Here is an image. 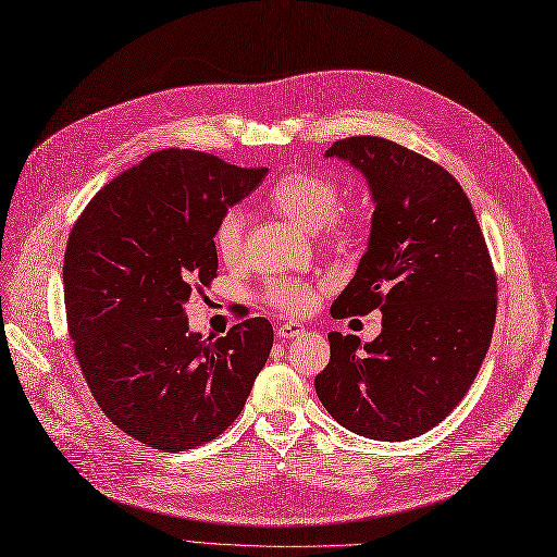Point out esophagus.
Wrapping results in <instances>:
<instances>
[{
    "mask_svg": "<svg viewBox=\"0 0 557 557\" xmlns=\"http://www.w3.org/2000/svg\"><path fill=\"white\" fill-rule=\"evenodd\" d=\"M305 332V327L302 325H298V323H282L280 327H277V336L280 338H296V336H300Z\"/></svg>",
    "mask_w": 557,
    "mask_h": 557,
    "instance_id": "1",
    "label": "esophagus"
}]
</instances>
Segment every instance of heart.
Masks as SVG:
<instances>
[{
    "label": "heart",
    "instance_id": "b5f03b06",
    "mask_svg": "<svg viewBox=\"0 0 557 557\" xmlns=\"http://www.w3.org/2000/svg\"><path fill=\"white\" fill-rule=\"evenodd\" d=\"M271 208L307 232L327 230L334 242L347 239L355 230V219L341 216V187L327 175L296 171L273 185ZM246 219L242 208H230L214 227V248L223 261H237L244 255ZM263 298L286 313H305L315 305L318 286L307 280L275 277L263 286Z\"/></svg>",
    "mask_w": 557,
    "mask_h": 557
}]
</instances>
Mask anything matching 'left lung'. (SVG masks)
<instances>
[{
	"label": "left lung",
	"mask_w": 557,
	"mask_h": 557,
	"mask_svg": "<svg viewBox=\"0 0 557 557\" xmlns=\"http://www.w3.org/2000/svg\"><path fill=\"white\" fill-rule=\"evenodd\" d=\"M370 187L368 250L334 318L382 311L370 343L330 332L315 395L345 429L401 443L441 424L470 391L496 318V277L470 198L449 171L384 137L334 141Z\"/></svg>",
	"instance_id": "1"
}]
</instances>
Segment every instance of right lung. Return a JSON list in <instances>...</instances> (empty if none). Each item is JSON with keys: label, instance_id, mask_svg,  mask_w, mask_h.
Listing matches in <instances>:
<instances>
[{"label": "right lung", "instance_id": "obj_1", "mask_svg": "<svg viewBox=\"0 0 557 557\" xmlns=\"http://www.w3.org/2000/svg\"><path fill=\"white\" fill-rule=\"evenodd\" d=\"M267 171L158 151L116 175L72 227L63 284L78 366L110 422L153 449L223 433L271 355L267 318L202 338L185 313L194 284L216 277L219 219Z\"/></svg>", "mask_w": 557, "mask_h": 557}]
</instances>
